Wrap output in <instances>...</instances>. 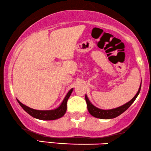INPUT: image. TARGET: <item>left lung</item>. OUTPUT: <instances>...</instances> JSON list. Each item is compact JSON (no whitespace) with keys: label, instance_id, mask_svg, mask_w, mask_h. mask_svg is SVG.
<instances>
[{"label":"left lung","instance_id":"1","mask_svg":"<svg viewBox=\"0 0 151 151\" xmlns=\"http://www.w3.org/2000/svg\"><path fill=\"white\" fill-rule=\"evenodd\" d=\"M141 87V85H140L139 89L138 90L136 95L133 97L129 102L124 104V105L120 106V107L114 108V109H101L96 107H95V106H94L93 104L90 102L89 99L88 98V96H87V95H86V101L87 103V107H88V110L92 116H95V117L96 118L103 119H113V118L116 117V116H119L120 114H122L123 112H124V111L127 110V109H128L131 105H132L133 102L135 101L136 97H138V95H139V94L140 93Z\"/></svg>","mask_w":151,"mask_h":151}]
</instances>
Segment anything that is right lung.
Instances as JSON below:
<instances>
[{"label": "right lung", "instance_id": "obj_1", "mask_svg": "<svg viewBox=\"0 0 151 151\" xmlns=\"http://www.w3.org/2000/svg\"><path fill=\"white\" fill-rule=\"evenodd\" d=\"M73 90V88L69 90L59 107L56 109H51V110H37V109H32V108L24 105V104L21 103L18 100H17L19 105L22 107V109L29 115L33 116L34 118L41 120H55L62 117L65 114L67 109V101H68L70 95H71Z\"/></svg>", "mask_w": 151, "mask_h": 151}]
</instances>
